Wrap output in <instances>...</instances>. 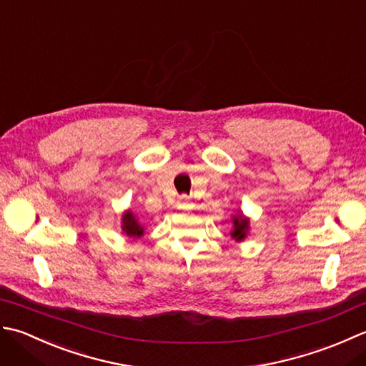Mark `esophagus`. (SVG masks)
<instances>
[{"mask_svg":"<svg viewBox=\"0 0 366 366\" xmlns=\"http://www.w3.org/2000/svg\"><path fill=\"white\" fill-rule=\"evenodd\" d=\"M177 208L178 210H191V200L186 196L180 197V200H178V204H177Z\"/></svg>","mask_w":366,"mask_h":366,"instance_id":"34e87169","label":"esophagus"}]
</instances>
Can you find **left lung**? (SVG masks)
I'll list each match as a JSON object with an SVG mask.
<instances>
[{"mask_svg":"<svg viewBox=\"0 0 366 366\" xmlns=\"http://www.w3.org/2000/svg\"><path fill=\"white\" fill-rule=\"evenodd\" d=\"M249 234V218L243 214L242 210H238L232 216V230H230V237L234 238L235 242H243Z\"/></svg>","mask_w":366,"mask_h":366,"instance_id":"obj_1","label":"left lung"}]
</instances>
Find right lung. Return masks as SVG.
<instances>
[{
	"label": "right lung",
	"mask_w": 366,
	"mask_h": 366,
	"mask_svg": "<svg viewBox=\"0 0 366 366\" xmlns=\"http://www.w3.org/2000/svg\"><path fill=\"white\" fill-rule=\"evenodd\" d=\"M122 230L124 235H128L132 240L144 237L145 234V227L142 226V222L139 221L137 216L132 213L131 208L124 210L122 214Z\"/></svg>",
	"instance_id": "obj_1"
}]
</instances>
